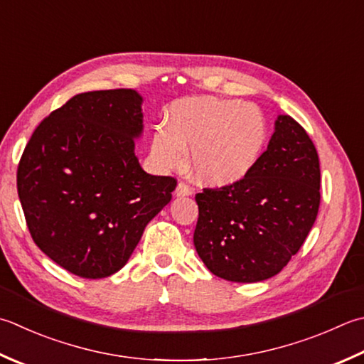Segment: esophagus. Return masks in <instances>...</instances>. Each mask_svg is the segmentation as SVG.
<instances>
[{"label":"esophagus","mask_w":364,"mask_h":364,"mask_svg":"<svg viewBox=\"0 0 364 364\" xmlns=\"http://www.w3.org/2000/svg\"><path fill=\"white\" fill-rule=\"evenodd\" d=\"M191 194H192L191 186H188V184L183 183V181L178 183V186H176V189H175V196H176V197H188V196H191Z\"/></svg>","instance_id":"34e87169"}]
</instances>
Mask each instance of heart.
<instances>
[{"label":"heart","mask_w":364,"mask_h":364,"mask_svg":"<svg viewBox=\"0 0 364 364\" xmlns=\"http://www.w3.org/2000/svg\"><path fill=\"white\" fill-rule=\"evenodd\" d=\"M268 141V124L254 104L211 96L184 97L170 105L166 127L151 139V156L164 170L178 168L189 149V167L213 188L243 181L257 167Z\"/></svg>","instance_id":"b5f03b06"}]
</instances>
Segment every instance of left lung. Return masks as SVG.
<instances>
[{
	"label": "left lung",
	"instance_id": "obj_1",
	"mask_svg": "<svg viewBox=\"0 0 364 364\" xmlns=\"http://www.w3.org/2000/svg\"><path fill=\"white\" fill-rule=\"evenodd\" d=\"M317 149L279 115L267 151L243 181L196 196L194 246L213 274L232 282L269 279L300 251L320 205Z\"/></svg>",
	"mask_w": 364,
	"mask_h": 364
}]
</instances>
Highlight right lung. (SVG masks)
Instances as JSON below:
<instances>
[{
    "label": "right lung",
    "instance_id": "obj_1",
    "mask_svg": "<svg viewBox=\"0 0 364 364\" xmlns=\"http://www.w3.org/2000/svg\"><path fill=\"white\" fill-rule=\"evenodd\" d=\"M135 90L88 91L36 127L17 170V191L34 243L87 279L119 272L176 180L140 167L144 131Z\"/></svg>",
    "mask_w": 364,
    "mask_h": 364
}]
</instances>
